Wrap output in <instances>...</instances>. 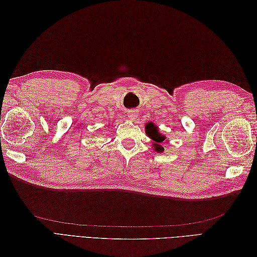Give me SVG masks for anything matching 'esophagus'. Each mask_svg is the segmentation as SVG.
Instances as JSON below:
<instances>
[{
	"mask_svg": "<svg viewBox=\"0 0 257 257\" xmlns=\"http://www.w3.org/2000/svg\"><path fill=\"white\" fill-rule=\"evenodd\" d=\"M137 116H138L137 110H130V111H127V118H128L130 120L135 121V120L137 119Z\"/></svg>",
	"mask_w": 257,
	"mask_h": 257,
	"instance_id": "esophagus-1",
	"label": "esophagus"
}]
</instances>
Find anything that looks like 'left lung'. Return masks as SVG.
<instances>
[{"label":"left lung","mask_w":257,"mask_h":257,"mask_svg":"<svg viewBox=\"0 0 257 257\" xmlns=\"http://www.w3.org/2000/svg\"><path fill=\"white\" fill-rule=\"evenodd\" d=\"M145 130H146V134L153 141V144H152L153 150L159 152V153L160 152L162 153L163 151H164V148H163L162 145H163V143H164L166 137L160 133L158 126L154 125L153 122H148V123H146Z\"/></svg>","instance_id":"obj_1"}]
</instances>
